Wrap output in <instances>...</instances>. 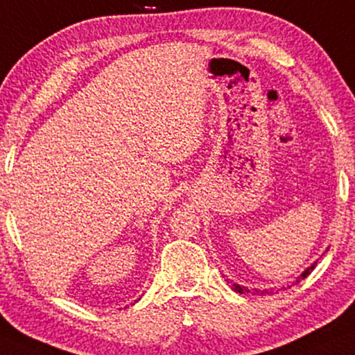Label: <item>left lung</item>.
<instances>
[{
  "mask_svg": "<svg viewBox=\"0 0 355 355\" xmlns=\"http://www.w3.org/2000/svg\"><path fill=\"white\" fill-rule=\"evenodd\" d=\"M315 263H317V262H313L311 267H307L306 270H304V272L301 273V275H299V277L296 278V283H299V282H301V279H304V278H307V275H311V272L313 270V268H315ZM227 283L234 289V291L239 293V294H248V293H251V294H257V296H259V294H262V296H263V294H272V293H273L272 289H257V288L249 289V288H246V286H241V284H238V283H233L232 279H228V278H227ZM288 288H291V286H288ZM282 289H286V288L282 286V288H279V291H282Z\"/></svg>",
  "mask_w": 355,
  "mask_h": 355,
  "instance_id": "left-lung-1",
  "label": "left lung"
}]
</instances>
